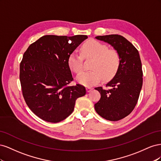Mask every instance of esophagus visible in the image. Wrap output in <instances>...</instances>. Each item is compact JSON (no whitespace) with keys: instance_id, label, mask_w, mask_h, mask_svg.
<instances>
[{"instance_id":"esophagus-1","label":"esophagus","mask_w":161,"mask_h":161,"mask_svg":"<svg viewBox=\"0 0 161 161\" xmlns=\"http://www.w3.org/2000/svg\"><path fill=\"white\" fill-rule=\"evenodd\" d=\"M92 90V89L91 88V87H87V88H86V91L88 92H91Z\"/></svg>"}]
</instances>
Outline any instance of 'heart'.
<instances>
[{
  "instance_id": "obj_1",
  "label": "heart",
  "mask_w": 161,
  "mask_h": 161,
  "mask_svg": "<svg viewBox=\"0 0 161 161\" xmlns=\"http://www.w3.org/2000/svg\"><path fill=\"white\" fill-rule=\"evenodd\" d=\"M84 57L92 59L90 71L81 72L76 77L78 82L85 86H91L99 82L102 78L109 80L117 74L121 65V57L118 51L110 50L105 43L98 41L86 43L81 48V53L72 52L69 57V67L79 73L83 67Z\"/></svg>"
}]
</instances>
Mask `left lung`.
I'll use <instances>...</instances> for the list:
<instances>
[{
  "label": "left lung",
  "instance_id": "left-lung-1",
  "mask_svg": "<svg viewBox=\"0 0 161 161\" xmlns=\"http://www.w3.org/2000/svg\"><path fill=\"white\" fill-rule=\"evenodd\" d=\"M108 42L118 52L121 57L119 69L114 78L106 85L95 89L101 94L95 104L97 114L109 121H118L128 116L138 103L143 82L142 62L138 50L123 36L113 35L95 37Z\"/></svg>",
  "mask_w": 161,
  "mask_h": 161
}]
</instances>
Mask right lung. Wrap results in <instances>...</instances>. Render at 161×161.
I'll use <instances>...</instances> for the list:
<instances>
[{
  "label": "right lung",
  "instance_id": "add662e5",
  "mask_svg": "<svg viewBox=\"0 0 161 161\" xmlns=\"http://www.w3.org/2000/svg\"><path fill=\"white\" fill-rule=\"evenodd\" d=\"M85 35L42 36L29 46L20 63L23 98L33 113L42 119L58 123L69 117L76 100L86 94L84 86H69L73 77L69 57Z\"/></svg>",
  "mask_w": 161,
  "mask_h": 161
}]
</instances>
